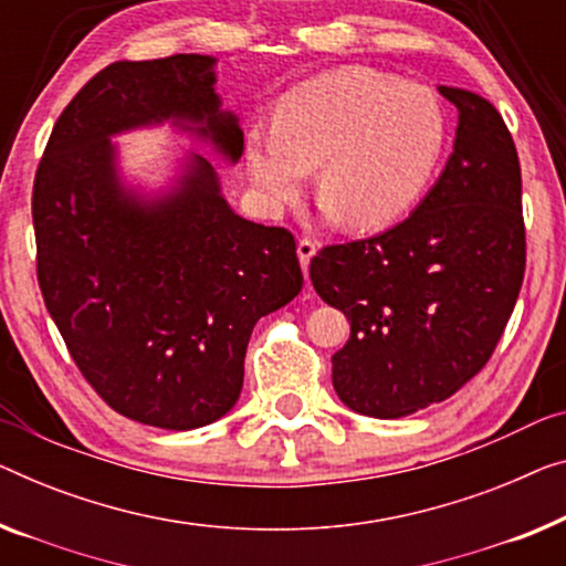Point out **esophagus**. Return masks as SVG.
<instances>
[{
    "label": "esophagus",
    "instance_id": "34e87169",
    "mask_svg": "<svg viewBox=\"0 0 566 566\" xmlns=\"http://www.w3.org/2000/svg\"><path fill=\"white\" fill-rule=\"evenodd\" d=\"M315 251H317V241L310 239V235H302V239L297 241V254H300V264H302V269H305V274L310 269L312 256H315Z\"/></svg>",
    "mask_w": 566,
    "mask_h": 566
}]
</instances>
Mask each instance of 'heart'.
I'll use <instances>...</instances> for the list:
<instances>
[{"label": "heart", "mask_w": 566, "mask_h": 566, "mask_svg": "<svg viewBox=\"0 0 566 566\" xmlns=\"http://www.w3.org/2000/svg\"><path fill=\"white\" fill-rule=\"evenodd\" d=\"M447 147V114L432 88L370 67H340L300 83L276 104L274 126H251L247 165L266 208L307 188L353 229H386L434 180Z\"/></svg>", "instance_id": "1"}]
</instances>
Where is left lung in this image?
<instances>
[{
    "label": "left lung",
    "instance_id": "left-lung-1",
    "mask_svg": "<svg viewBox=\"0 0 566 566\" xmlns=\"http://www.w3.org/2000/svg\"><path fill=\"white\" fill-rule=\"evenodd\" d=\"M458 106L454 151L415 213L310 261L319 297L350 319L333 356L345 407L396 419L444 401L491 360L526 272L521 165L491 101L440 88Z\"/></svg>",
    "mask_w": 566,
    "mask_h": 566
}]
</instances>
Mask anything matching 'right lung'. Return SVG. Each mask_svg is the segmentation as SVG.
<instances>
[{
    "mask_svg": "<svg viewBox=\"0 0 566 566\" xmlns=\"http://www.w3.org/2000/svg\"><path fill=\"white\" fill-rule=\"evenodd\" d=\"M210 67L196 53L106 65L57 116L32 185L38 284L75 366L122 417L177 432L233 407L256 319L305 282L292 231L235 216L202 157L167 200L119 188L108 137L139 124L206 122L241 157Z\"/></svg>",
    "mask_w": 566,
    "mask_h": 566,
    "instance_id": "obj_1",
    "label": "right lung"
}]
</instances>
